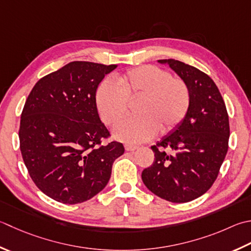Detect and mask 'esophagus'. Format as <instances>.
Here are the masks:
<instances>
[{
	"label": "esophagus",
	"instance_id": "34e87169",
	"mask_svg": "<svg viewBox=\"0 0 251 251\" xmlns=\"http://www.w3.org/2000/svg\"><path fill=\"white\" fill-rule=\"evenodd\" d=\"M125 149H126L127 151H135V150L138 149V146L131 145V144H126V145H125Z\"/></svg>",
	"mask_w": 251,
	"mask_h": 251
}]
</instances>
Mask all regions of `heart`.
Segmentation results:
<instances>
[{
  "label": "heart",
  "mask_w": 251,
  "mask_h": 251,
  "mask_svg": "<svg viewBox=\"0 0 251 251\" xmlns=\"http://www.w3.org/2000/svg\"><path fill=\"white\" fill-rule=\"evenodd\" d=\"M114 81L116 86L104 80L97 88L96 105L101 120L115 127L128 113L129 103L138 101L135 107L138 116L124 122L114 131L123 141L141 142L159 129L162 134L173 130L189 111V87L168 71L145 65L115 76Z\"/></svg>",
  "instance_id": "b5f03b06"
}]
</instances>
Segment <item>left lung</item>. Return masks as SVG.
<instances>
[{
  "mask_svg": "<svg viewBox=\"0 0 251 251\" xmlns=\"http://www.w3.org/2000/svg\"><path fill=\"white\" fill-rule=\"evenodd\" d=\"M158 62L169 64L187 83L191 102L184 121L151 147L154 161L141 178L158 197L188 202L207 193L218 177L228 149V114L207 74L173 58Z\"/></svg>",
  "mask_w": 251,
  "mask_h": 251,
  "instance_id": "8db88e82",
  "label": "left lung"
}]
</instances>
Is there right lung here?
I'll return each mask as SVG.
<instances>
[{
    "instance_id": "right-lung-1",
    "label": "right lung",
    "mask_w": 251,
    "mask_h": 251,
    "mask_svg": "<svg viewBox=\"0 0 251 251\" xmlns=\"http://www.w3.org/2000/svg\"><path fill=\"white\" fill-rule=\"evenodd\" d=\"M117 65L75 61L42 77L25 103L19 144L33 183L58 202L81 203L109 183L112 165L124 153L101 122L96 91Z\"/></svg>"
}]
</instances>
